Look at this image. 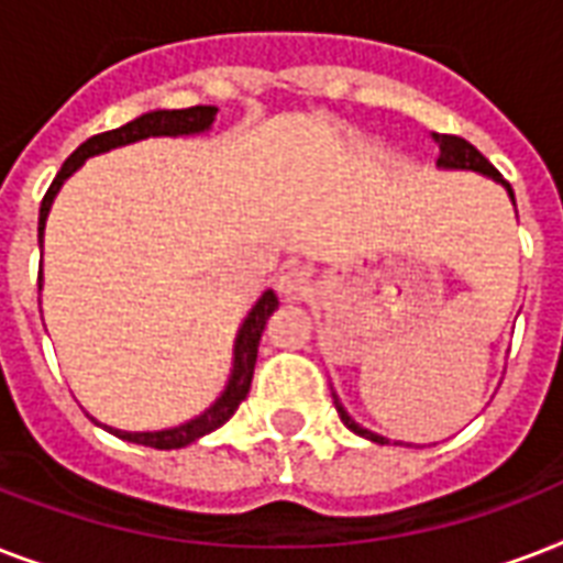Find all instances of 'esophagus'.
I'll list each match as a JSON object with an SVG mask.
<instances>
[{
  "mask_svg": "<svg viewBox=\"0 0 563 563\" xmlns=\"http://www.w3.org/2000/svg\"><path fill=\"white\" fill-rule=\"evenodd\" d=\"M278 287V296L282 299H287V302H296V299H305L308 296V290H311V273L305 267H287L282 269V276H278L276 282Z\"/></svg>",
  "mask_w": 563,
  "mask_h": 563,
  "instance_id": "1",
  "label": "esophagus"
}]
</instances>
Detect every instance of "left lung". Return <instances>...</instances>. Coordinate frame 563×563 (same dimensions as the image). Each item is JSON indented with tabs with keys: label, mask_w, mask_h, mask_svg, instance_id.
Instances as JSON below:
<instances>
[{
	"label": "left lung",
	"mask_w": 563,
	"mask_h": 563,
	"mask_svg": "<svg viewBox=\"0 0 563 563\" xmlns=\"http://www.w3.org/2000/svg\"><path fill=\"white\" fill-rule=\"evenodd\" d=\"M431 137H434V143H438V150H440L438 167H443V169H473V173H482V176L494 178V181H499V185L508 190V196H511V202H514L511 185H508V181L499 176V169H496L494 164H490V161H487L485 155H482V152L473 146V143H467L464 137H455V134H431ZM331 399H334V408H338V413H341V420H343V426H346V429L355 431V434H361V438L373 440V443H387V438H382V434H376V431L364 429V426H358V422L352 420L334 390H331Z\"/></svg>",
	"instance_id": "left-lung-1"
}]
</instances>
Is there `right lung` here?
I'll return each mask as SVG.
<instances>
[{"instance_id": "1", "label": "right lung", "mask_w": 563, "mask_h": 563, "mask_svg": "<svg viewBox=\"0 0 563 563\" xmlns=\"http://www.w3.org/2000/svg\"><path fill=\"white\" fill-rule=\"evenodd\" d=\"M213 117H217V108L213 104H196V108H181V111H150V114L137 117L132 123L120 125L114 132H102L93 134V137H87L81 146H78L67 161H64V167L55 176V181L49 185L46 196H43L41 202V222H37V238H41L43 246V229H46V217H49L52 199L58 196L60 185L67 181L73 173H76L87 158H93V155H102L108 150H117V146H125V143H137L146 141V137H178V134H202L211 129ZM37 287H43V276L37 278ZM278 308V296L273 290H264L261 299L252 305V311L246 313V320H243L241 331H238V338H234V361H232V376H229V385L217 396V402L211 408H205L199 417L194 420L181 422V426H173V429H161V431H120L111 429V426H102V422H96L93 417L90 420L96 426H102L108 429L114 438L129 440V443H143V446L152 449H181L187 443H194V440L205 438L208 431L220 429L222 422L229 420L234 411H238V405L246 399L252 385V373H255V361H258V343H261V331L267 325L269 313Z\"/></svg>"}]
</instances>
